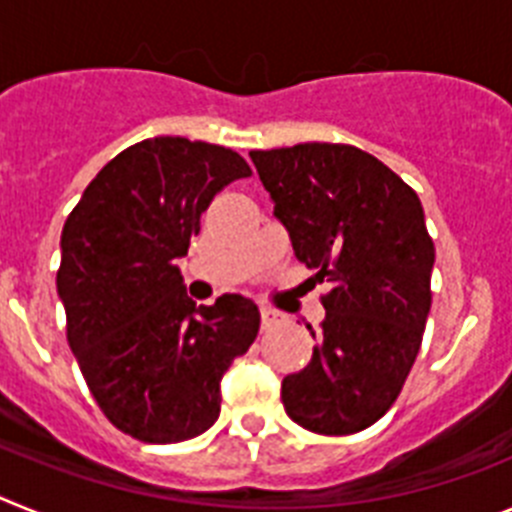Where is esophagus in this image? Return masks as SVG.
Here are the masks:
<instances>
[{
    "label": "esophagus",
    "mask_w": 512,
    "mask_h": 512,
    "mask_svg": "<svg viewBox=\"0 0 512 512\" xmlns=\"http://www.w3.org/2000/svg\"><path fill=\"white\" fill-rule=\"evenodd\" d=\"M279 323V312L271 307H261V328H271Z\"/></svg>",
    "instance_id": "1"
}]
</instances>
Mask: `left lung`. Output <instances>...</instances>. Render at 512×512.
Returning a JSON list of instances; mask_svg holds the SVG:
<instances>
[{
    "instance_id": "obj_1",
    "label": "left lung",
    "mask_w": 512,
    "mask_h": 512,
    "mask_svg": "<svg viewBox=\"0 0 512 512\" xmlns=\"http://www.w3.org/2000/svg\"><path fill=\"white\" fill-rule=\"evenodd\" d=\"M295 256L333 282L310 364L282 382L284 410L323 436L377 423L400 395L431 310L436 261L418 194L341 143L251 151Z\"/></svg>"
}]
</instances>
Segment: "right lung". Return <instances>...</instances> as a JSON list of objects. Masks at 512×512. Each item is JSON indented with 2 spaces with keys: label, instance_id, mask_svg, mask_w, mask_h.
Segmentation results:
<instances>
[{
  "label": "right lung",
  "instance_id": "obj_1",
  "mask_svg": "<svg viewBox=\"0 0 512 512\" xmlns=\"http://www.w3.org/2000/svg\"><path fill=\"white\" fill-rule=\"evenodd\" d=\"M248 174L230 148L158 135L117 153L66 217L56 287L69 346L102 413L138 441L205 433L223 374L259 333L253 300L197 305L174 266L212 197Z\"/></svg>",
  "mask_w": 512,
  "mask_h": 512
}]
</instances>
